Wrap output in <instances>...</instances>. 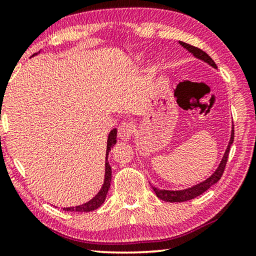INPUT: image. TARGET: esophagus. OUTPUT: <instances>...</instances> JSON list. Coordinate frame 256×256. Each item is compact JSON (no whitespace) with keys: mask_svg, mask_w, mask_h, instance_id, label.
Instances as JSON below:
<instances>
[{"mask_svg":"<svg viewBox=\"0 0 256 256\" xmlns=\"http://www.w3.org/2000/svg\"><path fill=\"white\" fill-rule=\"evenodd\" d=\"M133 133V125L131 123L123 122L118 128V138L123 141H128L131 138Z\"/></svg>","mask_w":256,"mask_h":256,"instance_id":"obj_1","label":"esophagus"}]
</instances>
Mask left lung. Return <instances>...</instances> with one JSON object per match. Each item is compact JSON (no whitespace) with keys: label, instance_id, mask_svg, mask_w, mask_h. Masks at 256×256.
<instances>
[{"label":"left lung","instance_id":"obj_1","mask_svg":"<svg viewBox=\"0 0 256 256\" xmlns=\"http://www.w3.org/2000/svg\"><path fill=\"white\" fill-rule=\"evenodd\" d=\"M180 44L183 46L184 48L188 50L190 54H193L194 56H196V58L201 60H203V62L209 64V66H211L212 68H216V63L214 62V60H212L210 56L206 53V52H203L202 50L198 48V47H196V46L186 44V42H180ZM232 142H234V125H232V128L230 140H229V144H228V146L226 149V152L224 154L222 162L219 164L218 168H216V172L209 177V178H206V180L201 182V183L192 186V188H185V190H159V188H154V186H152V190H154L156 196H157L160 198V200L166 201V202H184V201L192 200V198L201 196L202 193H204L208 188H210L212 185H214L216 182L222 178V176L224 174V167H226V164H227V160H228L229 150H230V146L232 144Z\"/></svg>","mask_w":256,"mask_h":256}]
</instances>
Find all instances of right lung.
<instances>
[{"mask_svg": "<svg viewBox=\"0 0 256 256\" xmlns=\"http://www.w3.org/2000/svg\"><path fill=\"white\" fill-rule=\"evenodd\" d=\"M37 55V54H34ZM116 134H118V130L114 128L110 132V136L107 138V149H106V162H105V180H104V184L100 190L96 194V196H94L92 200L88 201L84 204L76 206H70V208H64L63 210L66 211H76V212H90L92 210L98 209L100 206L104 201H105L106 196L108 193V190L110 188V180H112V167L108 162V154H110L112 146L116 144Z\"/></svg>", "mask_w": 256, "mask_h": 256, "instance_id": "right-lung-1", "label": "right lung"}]
</instances>
